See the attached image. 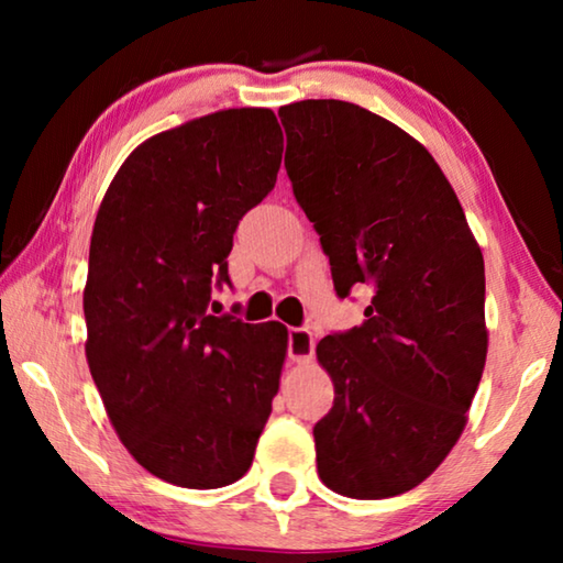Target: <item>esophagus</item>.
<instances>
[{
    "label": "esophagus",
    "mask_w": 563,
    "mask_h": 563,
    "mask_svg": "<svg viewBox=\"0 0 563 563\" xmlns=\"http://www.w3.org/2000/svg\"><path fill=\"white\" fill-rule=\"evenodd\" d=\"M312 352H316V340L312 332L305 328H290L288 332V357L292 362H310Z\"/></svg>",
    "instance_id": "1"
}]
</instances>
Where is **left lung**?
<instances>
[{"mask_svg":"<svg viewBox=\"0 0 563 563\" xmlns=\"http://www.w3.org/2000/svg\"><path fill=\"white\" fill-rule=\"evenodd\" d=\"M285 170L340 298L365 322L318 342L335 402L312 427L318 474L352 499L415 489L466 424L487 362L484 258L450 180L419 141L357 103L280 107Z\"/></svg>","mask_w":563,"mask_h":563,"instance_id":"obj_1","label":"left lung"}]
</instances>
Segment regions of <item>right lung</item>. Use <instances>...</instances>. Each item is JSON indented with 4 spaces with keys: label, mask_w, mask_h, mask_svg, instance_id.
Masks as SVG:
<instances>
[{
    "label": "right lung",
    "mask_w": 563,
    "mask_h": 563,
    "mask_svg": "<svg viewBox=\"0 0 563 563\" xmlns=\"http://www.w3.org/2000/svg\"><path fill=\"white\" fill-rule=\"evenodd\" d=\"M280 158L271 109L208 113L133 148L93 223L91 377L129 454L176 487L241 479L278 395L288 328L208 305L231 283L238 221L271 194Z\"/></svg>",
    "instance_id": "add662e5"
}]
</instances>
